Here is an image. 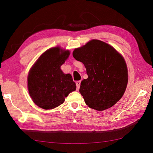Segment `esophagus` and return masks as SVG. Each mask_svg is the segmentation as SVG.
<instances>
[{
    "label": "esophagus",
    "instance_id": "1",
    "mask_svg": "<svg viewBox=\"0 0 153 153\" xmlns=\"http://www.w3.org/2000/svg\"><path fill=\"white\" fill-rule=\"evenodd\" d=\"M80 85H81V81H77L76 82V87H77V91L79 89Z\"/></svg>",
    "mask_w": 153,
    "mask_h": 153
}]
</instances>
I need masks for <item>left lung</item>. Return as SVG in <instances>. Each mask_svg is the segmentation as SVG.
<instances>
[{
    "label": "left lung",
    "instance_id": "1",
    "mask_svg": "<svg viewBox=\"0 0 153 153\" xmlns=\"http://www.w3.org/2000/svg\"><path fill=\"white\" fill-rule=\"evenodd\" d=\"M73 57L87 70L88 78L81 81L79 92L90 108L104 111L121 98L128 83L127 67L112 46L93 39L74 50Z\"/></svg>",
    "mask_w": 153,
    "mask_h": 153
}]
</instances>
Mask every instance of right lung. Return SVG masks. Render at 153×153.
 Instances as JSON below:
<instances>
[{
	"label": "right lung",
	"mask_w": 153,
	"mask_h": 153,
	"mask_svg": "<svg viewBox=\"0 0 153 153\" xmlns=\"http://www.w3.org/2000/svg\"><path fill=\"white\" fill-rule=\"evenodd\" d=\"M69 50L59 47L50 48L39 57L28 76L29 94L38 107L48 110L58 107L76 89L70 74L60 67L67 59Z\"/></svg>",
	"instance_id": "1"
}]
</instances>
